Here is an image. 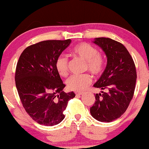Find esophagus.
I'll use <instances>...</instances> for the list:
<instances>
[{
	"mask_svg": "<svg viewBox=\"0 0 149 149\" xmlns=\"http://www.w3.org/2000/svg\"><path fill=\"white\" fill-rule=\"evenodd\" d=\"M83 94V92H76V95H82Z\"/></svg>",
	"mask_w": 149,
	"mask_h": 149,
	"instance_id": "1",
	"label": "esophagus"
}]
</instances>
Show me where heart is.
I'll return each mask as SVG.
<instances>
[{
    "label": "heart",
    "instance_id": "b5f03b06",
    "mask_svg": "<svg viewBox=\"0 0 149 149\" xmlns=\"http://www.w3.org/2000/svg\"><path fill=\"white\" fill-rule=\"evenodd\" d=\"M73 52L77 57L85 61V69L94 75H99L103 71L105 60L102 54H99L95 47L85 42L78 44L73 49ZM57 72L61 76L68 74V58L64 54L57 57L55 62ZM92 78L89 74L73 75L66 81L68 88L76 92H81L85 90L91 83Z\"/></svg>",
    "mask_w": 149,
    "mask_h": 149
}]
</instances>
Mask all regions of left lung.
I'll list each match as a JSON object with an SVG mask.
<instances>
[{
	"label": "left lung",
	"instance_id": "left-lung-1",
	"mask_svg": "<svg viewBox=\"0 0 149 149\" xmlns=\"http://www.w3.org/2000/svg\"><path fill=\"white\" fill-rule=\"evenodd\" d=\"M92 42L104 51L107 58V66L93 86L107 92L96 94L90 113L98 121L110 123L125 112L132 99L136 68L129 52L120 42L109 38H96Z\"/></svg>",
	"mask_w": 149,
	"mask_h": 149
}]
</instances>
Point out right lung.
Wrapping results in <instances>:
<instances>
[{
	"instance_id": "obj_1",
	"label": "right lung",
	"mask_w": 149,
	"mask_h": 149,
	"mask_svg": "<svg viewBox=\"0 0 149 149\" xmlns=\"http://www.w3.org/2000/svg\"><path fill=\"white\" fill-rule=\"evenodd\" d=\"M65 40H44L26 47L19 59L15 84L27 113L38 123L59 124L68 102L76 96L63 91V83L55 67L57 57L71 44Z\"/></svg>"
}]
</instances>
